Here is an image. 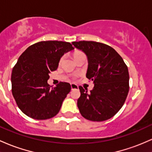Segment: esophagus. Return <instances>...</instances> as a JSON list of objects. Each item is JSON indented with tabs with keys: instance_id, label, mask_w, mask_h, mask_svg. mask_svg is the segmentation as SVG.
Returning <instances> with one entry per match:
<instances>
[{
	"instance_id": "esophagus-1",
	"label": "esophagus",
	"mask_w": 152,
	"mask_h": 152,
	"mask_svg": "<svg viewBox=\"0 0 152 152\" xmlns=\"http://www.w3.org/2000/svg\"><path fill=\"white\" fill-rule=\"evenodd\" d=\"M71 90L79 89V86H78V85H76V84H71Z\"/></svg>"
}]
</instances>
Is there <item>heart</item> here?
<instances>
[{
  "label": "heart",
  "mask_w": 152,
  "mask_h": 152,
  "mask_svg": "<svg viewBox=\"0 0 152 152\" xmlns=\"http://www.w3.org/2000/svg\"><path fill=\"white\" fill-rule=\"evenodd\" d=\"M81 55H84V53H82L81 52H76V53L73 54V57H74L75 59H76V58H78L79 56H81ZM63 61V57L61 58V60H60V64H61L62 63V62Z\"/></svg>",
  "instance_id": "obj_1"
}]
</instances>
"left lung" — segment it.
I'll list each match as a JSON object with an SVG mask.
<instances>
[{
	"instance_id": "8db88e82",
	"label": "left lung",
	"mask_w": 152,
	"mask_h": 152,
	"mask_svg": "<svg viewBox=\"0 0 152 152\" xmlns=\"http://www.w3.org/2000/svg\"><path fill=\"white\" fill-rule=\"evenodd\" d=\"M73 46L86 54V76L94 88L79 86L77 106L81 115L91 121L110 119L122 107L129 91V73L123 58L113 48L93 41L73 42Z\"/></svg>"
}]
</instances>
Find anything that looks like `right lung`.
Segmentation results:
<instances>
[{
  "label": "right lung",
  "instance_id": "right-lung-1",
  "mask_svg": "<svg viewBox=\"0 0 152 152\" xmlns=\"http://www.w3.org/2000/svg\"><path fill=\"white\" fill-rule=\"evenodd\" d=\"M74 48L70 42L42 41L29 46L12 70V94L22 113L35 120H47L58 114L71 91V84H48L49 73L58 68L65 53Z\"/></svg>",
  "mask_w": 152,
  "mask_h": 152
}]
</instances>
